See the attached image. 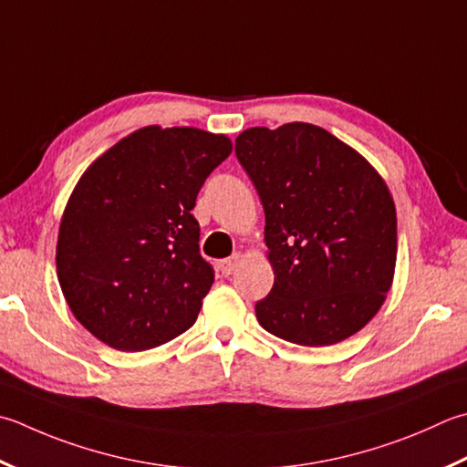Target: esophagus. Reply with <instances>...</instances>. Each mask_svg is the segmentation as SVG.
Returning <instances> with one entry per match:
<instances>
[{
    "instance_id": "obj_1",
    "label": "esophagus",
    "mask_w": 467,
    "mask_h": 467,
    "mask_svg": "<svg viewBox=\"0 0 467 467\" xmlns=\"http://www.w3.org/2000/svg\"><path fill=\"white\" fill-rule=\"evenodd\" d=\"M239 261H241V254L239 253H234L233 257H228V259H224V261H221L218 263V271L223 273L224 277H228V275H233L234 273V269L239 267Z\"/></svg>"
}]
</instances>
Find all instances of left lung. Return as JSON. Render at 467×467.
I'll return each mask as SVG.
<instances>
[{
    "instance_id": "8db88e82",
    "label": "left lung",
    "mask_w": 467,
    "mask_h": 467,
    "mask_svg": "<svg viewBox=\"0 0 467 467\" xmlns=\"http://www.w3.org/2000/svg\"><path fill=\"white\" fill-rule=\"evenodd\" d=\"M265 208L275 273L259 324L299 346L362 330L385 304L397 263V210L380 173L312 123L251 127L234 141Z\"/></svg>"
}]
</instances>
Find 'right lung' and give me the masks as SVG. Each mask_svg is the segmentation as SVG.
<instances>
[{"label": "right lung", "instance_id": "1", "mask_svg": "<svg viewBox=\"0 0 467 467\" xmlns=\"http://www.w3.org/2000/svg\"><path fill=\"white\" fill-rule=\"evenodd\" d=\"M233 151L226 135L150 125L97 158L64 208L57 273L78 322L115 350L166 344L196 322L214 271L192 214Z\"/></svg>", "mask_w": 467, "mask_h": 467}]
</instances>
